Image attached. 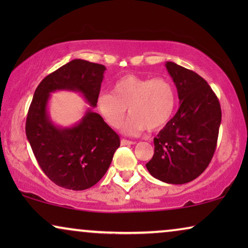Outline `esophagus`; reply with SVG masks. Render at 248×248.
Listing matches in <instances>:
<instances>
[{
	"label": "esophagus",
	"instance_id": "34e87169",
	"mask_svg": "<svg viewBox=\"0 0 248 248\" xmlns=\"http://www.w3.org/2000/svg\"><path fill=\"white\" fill-rule=\"evenodd\" d=\"M121 144H122V145H131V144H135V142H134V141L126 140V139H122V140H121Z\"/></svg>",
	"mask_w": 248,
	"mask_h": 248
}]
</instances>
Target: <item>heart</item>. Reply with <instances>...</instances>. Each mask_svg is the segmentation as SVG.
<instances>
[{
	"label": "heart",
	"mask_w": 248,
	"mask_h": 248,
	"mask_svg": "<svg viewBox=\"0 0 248 248\" xmlns=\"http://www.w3.org/2000/svg\"><path fill=\"white\" fill-rule=\"evenodd\" d=\"M175 107L176 90L168 78L149 79L134 74L122 77L111 87V93H100L96 100L98 113L113 128L121 126L127 108L130 117L123 132L128 135L164 127Z\"/></svg>",
	"instance_id": "b5f03b06"
}]
</instances>
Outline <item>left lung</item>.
<instances>
[{
	"instance_id": "left-lung-1",
	"label": "left lung",
	"mask_w": 248,
	"mask_h": 248,
	"mask_svg": "<svg viewBox=\"0 0 248 248\" xmlns=\"http://www.w3.org/2000/svg\"><path fill=\"white\" fill-rule=\"evenodd\" d=\"M177 88L179 108L154 139L149 172L168 184H185L199 177L216 151L221 123L220 103L198 73L174 62L166 63Z\"/></svg>"
}]
</instances>
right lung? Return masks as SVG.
<instances>
[{
	"instance_id": "1",
	"label": "right lung",
	"mask_w": 248,
	"mask_h": 248,
	"mask_svg": "<svg viewBox=\"0 0 248 248\" xmlns=\"http://www.w3.org/2000/svg\"><path fill=\"white\" fill-rule=\"evenodd\" d=\"M105 70L101 64L73 60L44 78L33 93L27 115V139L42 170L61 187L82 191L97 184L109 168L121 141L91 108L73 126H56L47 111L50 93L77 91L96 107Z\"/></svg>"
}]
</instances>
